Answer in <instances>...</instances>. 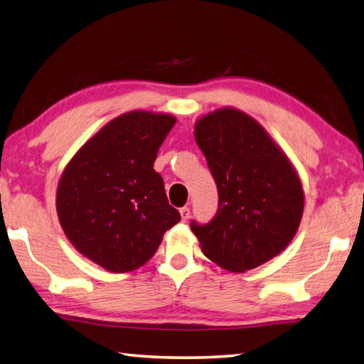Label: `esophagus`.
Wrapping results in <instances>:
<instances>
[{"label": "esophagus", "instance_id": "obj_1", "mask_svg": "<svg viewBox=\"0 0 364 364\" xmlns=\"http://www.w3.org/2000/svg\"><path fill=\"white\" fill-rule=\"evenodd\" d=\"M179 213H181L182 221H187L188 220V215H190V209H188L187 205H185V207H182V209L179 210Z\"/></svg>", "mask_w": 364, "mask_h": 364}]
</instances>
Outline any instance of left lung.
Listing matches in <instances>:
<instances>
[{"mask_svg":"<svg viewBox=\"0 0 364 364\" xmlns=\"http://www.w3.org/2000/svg\"><path fill=\"white\" fill-rule=\"evenodd\" d=\"M195 139L218 187L215 218L191 223L204 256L234 273L278 256L299 231L305 207L292 161L255 117L232 107L199 117Z\"/></svg>","mask_w":364,"mask_h":364,"instance_id":"obj_1","label":"left lung"}]
</instances>
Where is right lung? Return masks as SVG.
I'll list each match as a JSON object with an SVG mask.
<instances>
[{"mask_svg": "<svg viewBox=\"0 0 364 364\" xmlns=\"http://www.w3.org/2000/svg\"><path fill=\"white\" fill-rule=\"evenodd\" d=\"M176 124L135 109L111 119L65 165L58 182L59 225L80 255L111 273L143 267L181 221L154 161Z\"/></svg>", "mask_w": 364, "mask_h": 364, "instance_id": "obj_1", "label": "right lung"}]
</instances>
